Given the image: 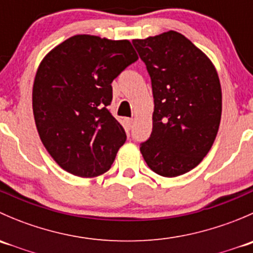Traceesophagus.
Returning a JSON list of instances; mask_svg holds the SVG:
<instances>
[{
    "mask_svg": "<svg viewBox=\"0 0 253 253\" xmlns=\"http://www.w3.org/2000/svg\"><path fill=\"white\" fill-rule=\"evenodd\" d=\"M132 125H133V120L132 119H128V117H126V119H124V126L126 129H131L132 128Z\"/></svg>",
    "mask_w": 253,
    "mask_h": 253,
    "instance_id": "34e87169",
    "label": "esophagus"
}]
</instances>
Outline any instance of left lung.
I'll return each instance as SVG.
<instances>
[{"label":"left lung","instance_id":"1","mask_svg":"<svg viewBox=\"0 0 253 253\" xmlns=\"http://www.w3.org/2000/svg\"><path fill=\"white\" fill-rule=\"evenodd\" d=\"M152 81L153 131L141 143L148 167L165 177L182 175L208 154L221 117V88L208 57L170 30L132 42Z\"/></svg>","mask_w":253,"mask_h":253}]
</instances>
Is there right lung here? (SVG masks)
Segmentation results:
<instances>
[{
    "label": "right lung",
    "instance_id": "1",
    "mask_svg": "<svg viewBox=\"0 0 253 253\" xmlns=\"http://www.w3.org/2000/svg\"><path fill=\"white\" fill-rule=\"evenodd\" d=\"M138 60L128 40L75 35L45 56L33 86L40 139L66 171L94 177L108 171L126 132L109 111L111 83Z\"/></svg>",
    "mask_w": 253,
    "mask_h": 253
}]
</instances>
